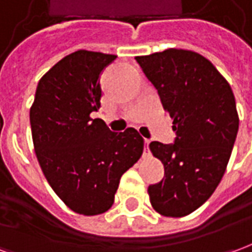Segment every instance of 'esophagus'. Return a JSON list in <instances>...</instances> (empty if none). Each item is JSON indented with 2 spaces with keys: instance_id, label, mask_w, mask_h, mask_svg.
Wrapping results in <instances>:
<instances>
[{
  "instance_id": "34e87169",
  "label": "esophagus",
  "mask_w": 252,
  "mask_h": 252,
  "mask_svg": "<svg viewBox=\"0 0 252 252\" xmlns=\"http://www.w3.org/2000/svg\"><path fill=\"white\" fill-rule=\"evenodd\" d=\"M148 144H150V140H148V139H144V153H143L144 157H150V148H148Z\"/></svg>"
}]
</instances>
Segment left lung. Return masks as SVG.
<instances>
[{"instance_id": "obj_1", "label": "left lung", "mask_w": 252, "mask_h": 252, "mask_svg": "<svg viewBox=\"0 0 252 252\" xmlns=\"http://www.w3.org/2000/svg\"><path fill=\"white\" fill-rule=\"evenodd\" d=\"M173 119L174 143H150L164 177L148 186L151 205L167 217L200 208L220 184L239 129L232 89L206 58L170 48L136 57Z\"/></svg>"}]
</instances>
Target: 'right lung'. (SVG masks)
<instances>
[{"label": "right lung", "mask_w": 252, "mask_h": 252, "mask_svg": "<svg viewBox=\"0 0 252 252\" xmlns=\"http://www.w3.org/2000/svg\"><path fill=\"white\" fill-rule=\"evenodd\" d=\"M116 55L79 50L43 75L30 112L35 153L48 184L85 216L113 205L121 175L142 157L135 128L112 132L92 113L101 106L99 75Z\"/></svg>", "instance_id": "add662e5"}]
</instances>
